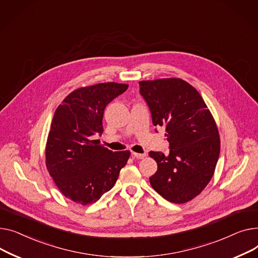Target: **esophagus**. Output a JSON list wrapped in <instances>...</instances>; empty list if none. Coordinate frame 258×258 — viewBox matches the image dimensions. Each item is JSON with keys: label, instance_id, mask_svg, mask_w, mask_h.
Masks as SVG:
<instances>
[{"label": "esophagus", "instance_id": "obj_1", "mask_svg": "<svg viewBox=\"0 0 258 258\" xmlns=\"http://www.w3.org/2000/svg\"><path fill=\"white\" fill-rule=\"evenodd\" d=\"M132 156L134 157V158H138V159H143V158H145L146 157V154L145 153H132Z\"/></svg>", "mask_w": 258, "mask_h": 258}]
</instances>
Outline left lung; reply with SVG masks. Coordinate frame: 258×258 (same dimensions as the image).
Segmentation results:
<instances>
[{
  "instance_id": "1",
  "label": "left lung",
  "mask_w": 258,
  "mask_h": 258,
  "mask_svg": "<svg viewBox=\"0 0 258 258\" xmlns=\"http://www.w3.org/2000/svg\"><path fill=\"white\" fill-rule=\"evenodd\" d=\"M154 126L165 128L169 154L149 153L157 162L150 177L152 187L172 203L192 200L209 183L220 156V135L215 118L197 92L179 78L141 81Z\"/></svg>"
}]
</instances>
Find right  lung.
I'll return each instance as SVG.
<instances>
[{
	"label": "right lung",
	"mask_w": 258,
	"mask_h": 258,
	"mask_svg": "<svg viewBox=\"0 0 258 258\" xmlns=\"http://www.w3.org/2000/svg\"><path fill=\"white\" fill-rule=\"evenodd\" d=\"M127 84L99 83L72 92L59 105L45 145V164L55 184L67 198L88 205L98 201L116 182L130 152H112L93 135L103 133V113Z\"/></svg>",
	"instance_id": "add662e5"
}]
</instances>
